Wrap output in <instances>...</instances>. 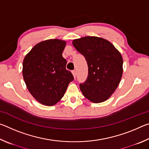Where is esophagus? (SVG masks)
I'll return each instance as SVG.
<instances>
[{"label": "esophagus", "instance_id": "esophagus-1", "mask_svg": "<svg viewBox=\"0 0 149 149\" xmlns=\"http://www.w3.org/2000/svg\"><path fill=\"white\" fill-rule=\"evenodd\" d=\"M72 73L73 75H74V78H75V76H76V72H75V70H72Z\"/></svg>", "mask_w": 149, "mask_h": 149}]
</instances>
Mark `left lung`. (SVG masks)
<instances>
[{"mask_svg":"<svg viewBox=\"0 0 149 149\" xmlns=\"http://www.w3.org/2000/svg\"><path fill=\"white\" fill-rule=\"evenodd\" d=\"M73 45L84 55L88 65L86 81L79 84L87 99L104 102L115 91L123 73V59L119 51L107 40L97 37L75 39Z\"/></svg>","mask_w":149,"mask_h":149,"instance_id":"1","label":"left lung"}]
</instances>
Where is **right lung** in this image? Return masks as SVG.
I'll use <instances>...</instances> for the list:
<instances>
[{"instance_id": "obj_1", "label": "right lung", "mask_w": 149, "mask_h": 149, "mask_svg": "<svg viewBox=\"0 0 149 149\" xmlns=\"http://www.w3.org/2000/svg\"><path fill=\"white\" fill-rule=\"evenodd\" d=\"M65 46L62 40H46L35 45L24 59L22 73L27 89L44 105L58 102L74 79L65 69L67 61L62 54Z\"/></svg>"}]
</instances>
